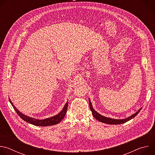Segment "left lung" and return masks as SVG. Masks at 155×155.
<instances>
[{
    "label": "left lung",
    "instance_id": "obj_1",
    "mask_svg": "<svg viewBox=\"0 0 155 155\" xmlns=\"http://www.w3.org/2000/svg\"><path fill=\"white\" fill-rule=\"evenodd\" d=\"M89 103H90V109H91V112H92V114H93V117L97 120H98L99 121L105 123V124H120L124 123L128 121L129 120L134 118L139 113V112L140 111V110L142 109V108H140L136 113H135L134 114L132 115L131 116H130V117H129L126 118L122 119V120H117V119H112V118H107V117H104V116L101 115V114L97 113L96 111V110H94V108L92 106V104H91V101H90V99H89Z\"/></svg>",
    "mask_w": 155,
    "mask_h": 155
}]
</instances>
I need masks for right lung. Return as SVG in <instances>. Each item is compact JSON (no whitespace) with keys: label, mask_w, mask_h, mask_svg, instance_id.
Here are the masks:
<instances>
[{"label":"right lung","mask_w":155,"mask_h":155,"mask_svg":"<svg viewBox=\"0 0 155 155\" xmlns=\"http://www.w3.org/2000/svg\"><path fill=\"white\" fill-rule=\"evenodd\" d=\"M9 101H10V102L11 103L12 105L13 106V108L16 111V112L20 117V118L21 119H23L24 121H25L30 124H34V125H35L37 126H52V125H54V124L59 123L62 121V120L64 118V117L66 114V112H67L68 107V101L65 104V105L64 106L61 112H59L58 115H56L54 117L48 118L44 119V120H37V119H35V118L29 117L27 115L23 114L21 112H20L19 110L15 107V105L13 104L12 102L11 101V100L10 99H9Z\"/></svg>","instance_id":"right-lung-1"}]
</instances>
